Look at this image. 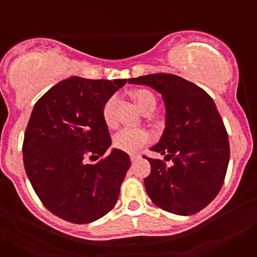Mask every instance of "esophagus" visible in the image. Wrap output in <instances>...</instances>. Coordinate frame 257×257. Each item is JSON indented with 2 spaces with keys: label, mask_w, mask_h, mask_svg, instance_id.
Listing matches in <instances>:
<instances>
[{
  "label": "esophagus",
  "mask_w": 257,
  "mask_h": 257,
  "mask_svg": "<svg viewBox=\"0 0 257 257\" xmlns=\"http://www.w3.org/2000/svg\"><path fill=\"white\" fill-rule=\"evenodd\" d=\"M138 158H139V156H136V154H131V156H130L131 162H135V161L138 160Z\"/></svg>",
  "instance_id": "esophagus-1"
}]
</instances>
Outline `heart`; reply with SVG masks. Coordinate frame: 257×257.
I'll return each instance as SVG.
<instances>
[{
  "label": "heart",
  "instance_id": "obj_1",
  "mask_svg": "<svg viewBox=\"0 0 257 257\" xmlns=\"http://www.w3.org/2000/svg\"><path fill=\"white\" fill-rule=\"evenodd\" d=\"M131 97L138 104L140 110L144 113L153 112L157 105L156 96L149 90H144V88L135 90L131 92ZM117 96L113 95L103 105L101 115H103L104 123L109 128L115 127L117 124ZM149 142H151V135L143 128H122L113 136V147L126 153H135Z\"/></svg>",
  "mask_w": 257,
  "mask_h": 257
}]
</instances>
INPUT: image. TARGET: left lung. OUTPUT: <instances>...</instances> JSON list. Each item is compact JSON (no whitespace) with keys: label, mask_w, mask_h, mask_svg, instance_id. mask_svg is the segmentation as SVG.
<instances>
[{"label":"left lung","mask_w":257,"mask_h":257,"mask_svg":"<svg viewBox=\"0 0 257 257\" xmlns=\"http://www.w3.org/2000/svg\"><path fill=\"white\" fill-rule=\"evenodd\" d=\"M128 83L153 87L166 106L165 131L151 149L165 154L172 166L148 158L151 174L144 185L149 198L167 212H199L221 189L230 154L228 133L212 97L175 74H148Z\"/></svg>","instance_id":"1"}]
</instances>
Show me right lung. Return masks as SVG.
Listing matches in <instances>:
<instances>
[{
	"instance_id": "right-lung-1",
	"label": "right lung",
	"mask_w": 257,
	"mask_h": 257,
	"mask_svg": "<svg viewBox=\"0 0 257 257\" xmlns=\"http://www.w3.org/2000/svg\"><path fill=\"white\" fill-rule=\"evenodd\" d=\"M127 79L70 77L51 87L35 104L23 142L27 176L45 207L65 221L87 224L117 203L130 169L127 153L113 149L101 110Z\"/></svg>"
}]
</instances>
